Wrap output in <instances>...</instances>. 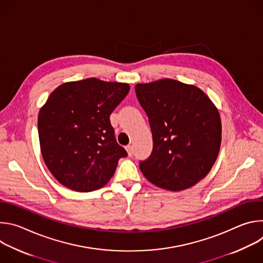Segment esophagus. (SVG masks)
<instances>
[{
	"instance_id": "obj_1",
	"label": "esophagus",
	"mask_w": 263,
	"mask_h": 263,
	"mask_svg": "<svg viewBox=\"0 0 263 263\" xmlns=\"http://www.w3.org/2000/svg\"><path fill=\"white\" fill-rule=\"evenodd\" d=\"M126 149H127V152H128V155H129V156H132V155H133V146H132L131 144L127 145V146H126Z\"/></svg>"
}]
</instances>
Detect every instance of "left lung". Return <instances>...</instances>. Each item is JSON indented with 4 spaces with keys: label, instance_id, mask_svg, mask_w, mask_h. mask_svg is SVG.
I'll use <instances>...</instances> for the list:
<instances>
[{
    "label": "left lung",
    "instance_id": "left-lung-1",
    "mask_svg": "<svg viewBox=\"0 0 263 263\" xmlns=\"http://www.w3.org/2000/svg\"><path fill=\"white\" fill-rule=\"evenodd\" d=\"M148 118L153 151L139 162L143 176L160 189L183 191L213 166L220 147L218 110L200 88L173 79L136 84Z\"/></svg>",
    "mask_w": 263,
    "mask_h": 263
}]
</instances>
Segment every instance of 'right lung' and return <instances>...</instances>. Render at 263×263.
Instances as JSON below:
<instances>
[{"instance_id": "1", "label": "right lung", "mask_w": 263, "mask_h": 263, "mask_svg": "<svg viewBox=\"0 0 263 263\" xmlns=\"http://www.w3.org/2000/svg\"><path fill=\"white\" fill-rule=\"evenodd\" d=\"M129 90L127 83L88 78L61 84L50 95L39 115L40 143L46 165L63 186L99 190L128 155L109 118Z\"/></svg>"}]
</instances>
